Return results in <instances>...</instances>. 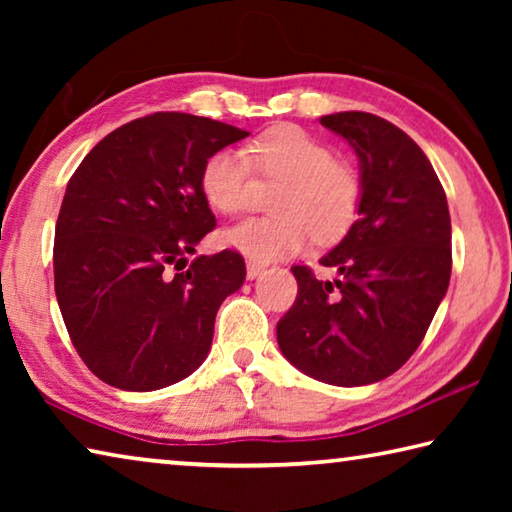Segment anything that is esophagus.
Returning a JSON list of instances; mask_svg holds the SVG:
<instances>
[{
    "mask_svg": "<svg viewBox=\"0 0 512 512\" xmlns=\"http://www.w3.org/2000/svg\"><path fill=\"white\" fill-rule=\"evenodd\" d=\"M264 271V266L262 264H257V262H248L246 264V275H248V280H255V277Z\"/></svg>",
    "mask_w": 512,
    "mask_h": 512,
    "instance_id": "esophagus-1",
    "label": "esophagus"
}]
</instances>
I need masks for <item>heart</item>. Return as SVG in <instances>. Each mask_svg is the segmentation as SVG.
Segmentation results:
<instances>
[{"label":"heart","instance_id":"b5f03b06","mask_svg":"<svg viewBox=\"0 0 512 512\" xmlns=\"http://www.w3.org/2000/svg\"><path fill=\"white\" fill-rule=\"evenodd\" d=\"M250 167L268 178H282L271 207L277 214L246 219L223 230L221 241L253 262L296 255L311 239L341 237L361 201V178L348 162L334 160L329 146L298 126H275L248 144L246 153L219 149L205 160L201 189L221 214L248 207Z\"/></svg>","mask_w":512,"mask_h":512}]
</instances>
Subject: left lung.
<instances>
[{"mask_svg":"<svg viewBox=\"0 0 512 512\" xmlns=\"http://www.w3.org/2000/svg\"><path fill=\"white\" fill-rule=\"evenodd\" d=\"M320 124L359 158L357 221L320 264L293 266L298 296L277 323L293 366L332 386H366L400 370L418 350L452 275L445 189L409 135L370 112H336Z\"/></svg>","mask_w":512,"mask_h":512,"instance_id":"1","label":"left lung"}]
</instances>
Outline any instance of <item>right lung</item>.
Returning <instances> with one entry per match:
<instances>
[{"mask_svg": "<svg viewBox=\"0 0 512 512\" xmlns=\"http://www.w3.org/2000/svg\"><path fill=\"white\" fill-rule=\"evenodd\" d=\"M244 137L223 121L155 112L103 137L69 178L56 298L76 352L106 384L158 391L205 361L216 311L246 264L235 250L187 259L216 225L201 169Z\"/></svg>", "mask_w": 512, "mask_h": 512, "instance_id": "1", "label": "right lung"}]
</instances>
